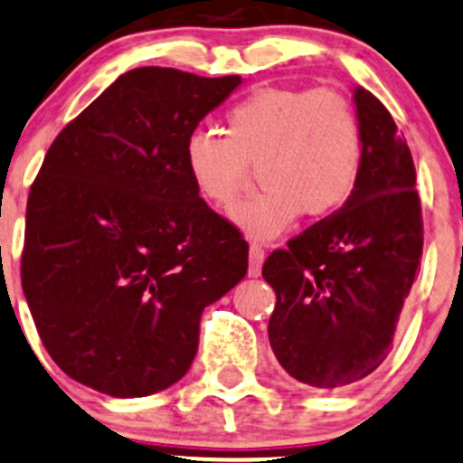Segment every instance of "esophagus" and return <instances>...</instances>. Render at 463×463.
Instances as JSON below:
<instances>
[{
	"mask_svg": "<svg viewBox=\"0 0 463 463\" xmlns=\"http://www.w3.org/2000/svg\"><path fill=\"white\" fill-rule=\"evenodd\" d=\"M266 260V250L260 244H250V250H248V275L257 277L261 272V264Z\"/></svg>",
	"mask_w": 463,
	"mask_h": 463,
	"instance_id": "obj_1",
	"label": "esophagus"
}]
</instances>
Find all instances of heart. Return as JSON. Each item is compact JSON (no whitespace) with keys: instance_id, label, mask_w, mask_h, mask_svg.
Instances as JSON below:
<instances>
[{"instance_id":"1","label":"heart","mask_w":463,"mask_h":463,"mask_svg":"<svg viewBox=\"0 0 463 463\" xmlns=\"http://www.w3.org/2000/svg\"><path fill=\"white\" fill-rule=\"evenodd\" d=\"M223 135L194 130L184 166L194 191L215 208L231 206L260 166L264 188L241 199L231 219L269 240L301 217H328L357 188L364 159L362 124L333 89L252 90L223 117Z\"/></svg>"}]
</instances>
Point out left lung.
I'll return each mask as SVG.
<instances>
[{
	"mask_svg": "<svg viewBox=\"0 0 463 463\" xmlns=\"http://www.w3.org/2000/svg\"><path fill=\"white\" fill-rule=\"evenodd\" d=\"M354 104L364 137L357 188L261 269L277 295L272 353L315 388L348 386L386 359L424 248L411 148L373 92L354 89Z\"/></svg>",
	"mask_w": 463,
	"mask_h": 463,
	"instance_id": "left-lung-1",
	"label": "left lung"
}]
</instances>
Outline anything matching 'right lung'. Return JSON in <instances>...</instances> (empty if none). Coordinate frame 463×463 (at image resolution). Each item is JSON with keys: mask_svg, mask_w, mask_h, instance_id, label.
Segmentation results:
<instances>
[{"mask_svg": "<svg viewBox=\"0 0 463 463\" xmlns=\"http://www.w3.org/2000/svg\"><path fill=\"white\" fill-rule=\"evenodd\" d=\"M240 75L124 72L55 137L31 186L22 288L68 377L146 397L191 368L203 308L244 279L248 244L194 191L184 144Z\"/></svg>", "mask_w": 463, "mask_h": 463, "instance_id": "add662e5", "label": "right lung"}]
</instances>
